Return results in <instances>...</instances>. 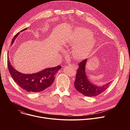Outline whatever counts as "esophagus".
<instances>
[{"label": "esophagus", "instance_id": "34e87169", "mask_svg": "<svg viewBox=\"0 0 130 130\" xmlns=\"http://www.w3.org/2000/svg\"><path fill=\"white\" fill-rule=\"evenodd\" d=\"M69 66L71 67V68H73L74 69H77V66L75 65H73V64H69Z\"/></svg>", "mask_w": 130, "mask_h": 130}]
</instances>
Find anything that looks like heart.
Masks as SVG:
<instances>
[{"label": "heart", "instance_id": "obj_1", "mask_svg": "<svg viewBox=\"0 0 130 130\" xmlns=\"http://www.w3.org/2000/svg\"><path fill=\"white\" fill-rule=\"evenodd\" d=\"M91 36L92 33L89 30L83 28H76L70 34L66 42L71 45L76 44L72 51L77 58H86L93 49L96 43Z\"/></svg>", "mask_w": 130, "mask_h": 130}]
</instances>
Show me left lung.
<instances>
[{
    "instance_id": "8db88e82",
    "label": "left lung",
    "mask_w": 130,
    "mask_h": 130,
    "mask_svg": "<svg viewBox=\"0 0 130 130\" xmlns=\"http://www.w3.org/2000/svg\"><path fill=\"white\" fill-rule=\"evenodd\" d=\"M87 61V59H85L79 64L74 84L76 89L83 95L87 97L97 96L104 91L112 82L110 81L101 86L92 83L88 79L85 71Z\"/></svg>"
}]
</instances>
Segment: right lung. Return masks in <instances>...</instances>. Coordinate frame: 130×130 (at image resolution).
I'll return each instance as SVG.
<instances>
[{"label": "right lung", "mask_w": 130, "mask_h": 130, "mask_svg": "<svg viewBox=\"0 0 130 130\" xmlns=\"http://www.w3.org/2000/svg\"><path fill=\"white\" fill-rule=\"evenodd\" d=\"M27 29V28H25L21 30L14 36L11 46L20 33ZM8 65L10 75L16 83L23 89L30 92H40L49 87L55 79V74L61 68V66L59 65L55 67L45 68L36 73L27 74L16 70L11 65L9 59Z\"/></svg>", "instance_id": "1"}]
</instances>
